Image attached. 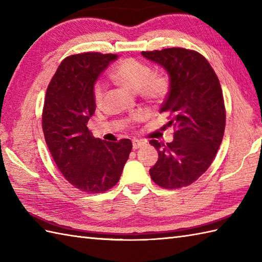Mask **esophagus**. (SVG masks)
Returning a JSON list of instances; mask_svg holds the SVG:
<instances>
[{"instance_id": "obj_1", "label": "esophagus", "mask_w": 262, "mask_h": 262, "mask_svg": "<svg viewBox=\"0 0 262 262\" xmlns=\"http://www.w3.org/2000/svg\"><path fill=\"white\" fill-rule=\"evenodd\" d=\"M143 145H144V142L143 141H140V140H134V141H133V148H134V149L140 148Z\"/></svg>"}]
</instances>
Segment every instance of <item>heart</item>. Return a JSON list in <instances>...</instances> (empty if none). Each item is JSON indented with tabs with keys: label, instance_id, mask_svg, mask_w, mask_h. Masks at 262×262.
Masks as SVG:
<instances>
[{
	"label": "heart",
	"instance_id": "1",
	"mask_svg": "<svg viewBox=\"0 0 262 262\" xmlns=\"http://www.w3.org/2000/svg\"><path fill=\"white\" fill-rule=\"evenodd\" d=\"M111 80L118 83L130 91H137L147 102L158 104L168 96L170 83L166 76L154 74L148 65L134 58H126L117 64L110 72ZM104 88L102 84H96L93 89L94 101L97 104L102 102ZM143 115L137 113L130 117V121H138Z\"/></svg>",
	"mask_w": 262,
	"mask_h": 262
}]
</instances>
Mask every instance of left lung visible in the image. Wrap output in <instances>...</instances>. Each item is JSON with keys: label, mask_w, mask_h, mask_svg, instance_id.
<instances>
[{"label": "left lung", "mask_w": 262, "mask_h": 262, "mask_svg": "<svg viewBox=\"0 0 262 262\" xmlns=\"http://www.w3.org/2000/svg\"><path fill=\"white\" fill-rule=\"evenodd\" d=\"M142 55L168 72L170 91L160 113L168 115L176 130L171 143L149 141L159 153L149 174L165 189L187 187L209 168L223 140L226 111L220 80L208 60L191 49Z\"/></svg>", "instance_id": "obj_1"}]
</instances>
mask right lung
<instances>
[{"label":"right lung","instance_id":"obj_1","mask_svg":"<svg viewBox=\"0 0 262 262\" xmlns=\"http://www.w3.org/2000/svg\"><path fill=\"white\" fill-rule=\"evenodd\" d=\"M116 54L83 53L66 57L46 91L42 130L58 170L72 186L88 193L109 190L119 181L133 144L128 138H94L88 121L96 111L93 85Z\"/></svg>","mask_w":262,"mask_h":262}]
</instances>
